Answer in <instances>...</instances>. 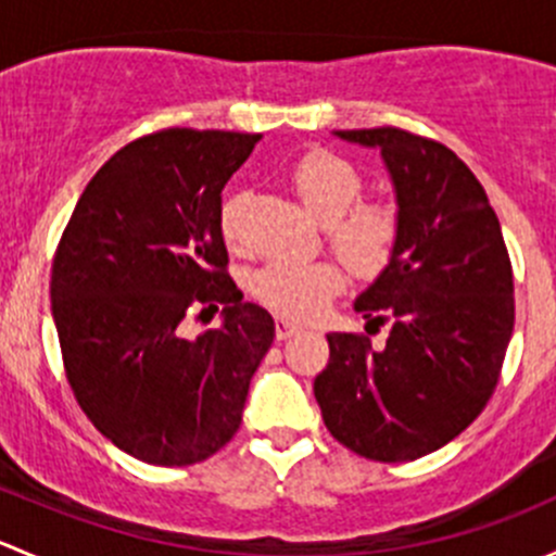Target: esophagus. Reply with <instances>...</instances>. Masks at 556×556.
I'll use <instances>...</instances> for the list:
<instances>
[{
    "instance_id": "1",
    "label": "esophagus",
    "mask_w": 556,
    "mask_h": 556,
    "mask_svg": "<svg viewBox=\"0 0 556 556\" xmlns=\"http://www.w3.org/2000/svg\"><path fill=\"white\" fill-rule=\"evenodd\" d=\"M299 330H301V325L290 323V319H285V317L277 319V339L279 341L290 339V336H295V333H299Z\"/></svg>"
}]
</instances>
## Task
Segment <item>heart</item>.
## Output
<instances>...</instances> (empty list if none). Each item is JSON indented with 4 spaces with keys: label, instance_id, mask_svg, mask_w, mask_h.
<instances>
[{
    "label": "heart",
    "instance_id": "obj_1",
    "mask_svg": "<svg viewBox=\"0 0 556 556\" xmlns=\"http://www.w3.org/2000/svg\"><path fill=\"white\" fill-rule=\"evenodd\" d=\"M290 185L306 210L328 223L330 242L357 271H377L390 261L401 233L397 210L387 201H361L363 177L330 150H312L290 166ZM226 242L239 239V201L220 206ZM346 274L336 261H288L277 257L252 274V293L268 309L306 319L344 288Z\"/></svg>",
    "mask_w": 556,
    "mask_h": 556
}]
</instances>
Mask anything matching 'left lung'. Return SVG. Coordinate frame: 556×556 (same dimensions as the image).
I'll list each match as a JSON object with an SVG mask.
<instances>
[{"mask_svg":"<svg viewBox=\"0 0 556 556\" xmlns=\"http://www.w3.org/2000/svg\"><path fill=\"white\" fill-rule=\"evenodd\" d=\"M336 137L382 150L401 233L355 301L390 323L384 346L328 333L314 397L346 450L406 463L457 439L495 392L514 330L511 261L484 188L446 144L395 126Z\"/></svg>","mask_w":556,"mask_h":556,"instance_id":"8db88e82","label":"left lung"}]
</instances>
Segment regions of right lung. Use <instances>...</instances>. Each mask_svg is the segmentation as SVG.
<instances>
[{
    "mask_svg": "<svg viewBox=\"0 0 556 556\" xmlns=\"http://www.w3.org/2000/svg\"><path fill=\"white\" fill-rule=\"evenodd\" d=\"M261 134L164 128L93 174L64 228L50 301L66 379L117 450L193 465L237 435L274 319L228 277L223 188ZM224 325L185 340L190 311Z\"/></svg>",
    "mask_w": 556,
    "mask_h": 556,
    "instance_id": "obj_1",
    "label": "right lung"
}]
</instances>
